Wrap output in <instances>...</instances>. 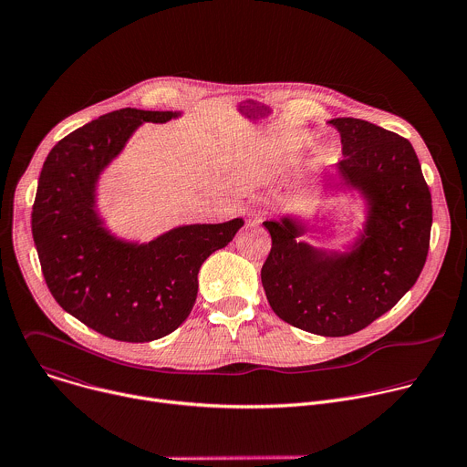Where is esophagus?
I'll list each match as a JSON object with an SVG mask.
<instances>
[{
	"label": "esophagus",
	"mask_w": 467,
	"mask_h": 467,
	"mask_svg": "<svg viewBox=\"0 0 467 467\" xmlns=\"http://www.w3.org/2000/svg\"><path fill=\"white\" fill-rule=\"evenodd\" d=\"M262 218H264V211L260 209V207H256L253 213H251V222H262Z\"/></svg>",
	"instance_id": "esophagus-1"
}]
</instances>
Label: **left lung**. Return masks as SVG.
Here are the masks:
<instances>
[{
  "label": "left lung",
  "instance_id": "left-lung-1",
  "mask_svg": "<svg viewBox=\"0 0 467 467\" xmlns=\"http://www.w3.org/2000/svg\"><path fill=\"white\" fill-rule=\"evenodd\" d=\"M342 177L371 199L357 251L323 254L296 242L292 220L264 222L272 249L262 286L286 323L321 337H348L386 314L418 281L431 244L432 199L412 144L358 118H335Z\"/></svg>",
  "mask_w": 467,
  "mask_h": 467
}]
</instances>
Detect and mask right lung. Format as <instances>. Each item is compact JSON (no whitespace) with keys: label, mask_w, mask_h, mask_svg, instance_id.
Instances as JSON below:
<instances>
[{"label":"right lung","mask_w":467,"mask_h":467,"mask_svg":"<svg viewBox=\"0 0 467 467\" xmlns=\"http://www.w3.org/2000/svg\"><path fill=\"white\" fill-rule=\"evenodd\" d=\"M173 112L119 109L64 137L47 155L31 213L40 268L55 301L99 335L142 344L190 314L197 272L244 225L177 227L146 245L114 240L96 218L94 184L142 121Z\"/></svg>","instance_id":"obj_1"}]
</instances>
